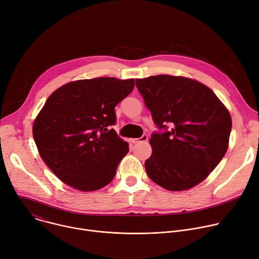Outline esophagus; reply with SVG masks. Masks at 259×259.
Instances as JSON below:
<instances>
[{
  "label": "esophagus",
  "instance_id": "obj_1",
  "mask_svg": "<svg viewBox=\"0 0 259 259\" xmlns=\"http://www.w3.org/2000/svg\"><path fill=\"white\" fill-rule=\"evenodd\" d=\"M148 140V136L147 135H143L142 137L140 138H135V139H132V142L135 144V143H140V142H146Z\"/></svg>",
  "mask_w": 259,
  "mask_h": 259
}]
</instances>
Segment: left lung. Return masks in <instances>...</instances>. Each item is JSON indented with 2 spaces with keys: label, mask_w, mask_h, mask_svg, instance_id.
Returning a JSON list of instances; mask_svg holds the SVG:
<instances>
[{
  "label": "left lung",
  "mask_w": 259,
  "mask_h": 259,
  "mask_svg": "<svg viewBox=\"0 0 259 259\" xmlns=\"http://www.w3.org/2000/svg\"><path fill=\"white\" fill-rule=\"evenodd\" d=\"M152 120L151 156L146 173L169 191H185L200 184L225 155L231 117L205 85L184 76L160 74L137 78Z\"/></svg>",
  "instance_id": "left-lung-1"
}]
</instances>
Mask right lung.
<instances>
[{
    "label": "right lung",
    "mask_w": 259,
    "mask_h": 259,
    "mask_svg": "<svg viewBox=\"0 0 259 259\" xmlns=\"http://www.w3.org/2000/svg\"><path fill=\"white\" fill-rule=\"evenodd\" d=\"M134 86V78L95 77L67 83L50 95L35 119L33 137L59 180L84 192L111 183L128 152V143L111 128L115 107Z\"/></svg>",
    "instance_id": "obj_1"
}]
</instances>
